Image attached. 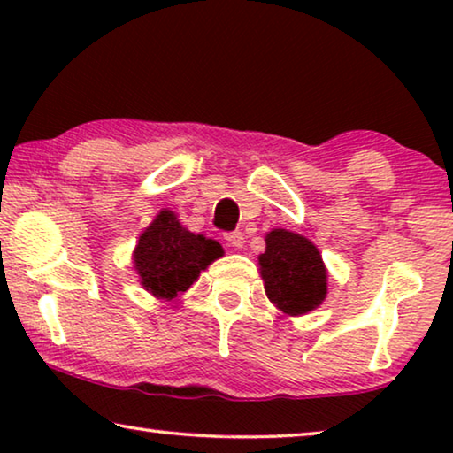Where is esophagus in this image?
<instances>
[{
  "label": "esophagus",
  "instance_id": "34e87169",
  "mask_svg": "<svg viewBox=\"0 0 453 453\" xmlns=\"http://www.w3.org/2000/svg\"><path fill=\"white\" fill-rule=\"evenodd\" d=\"M226 242H227V245H232V248L240 250V248H243L245 237L242 232H229V234H226Z\"/></svg>",
  "mask_w": 453,
  "mask_h": 453
}]
</instances>
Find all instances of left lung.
<instances>
[{
	"label": "left lung",
	"instance_id": "obj_1",
	"mask_svg": "<svg viewBox=\"0 0 453 453\" xmlns=\"http://www.w3.org/2000/svg\"><path fill=\"white\" fill-rule=\"evenodd\" d=\"M257 262L267 300L286 316H303L324 303L327 267L308 237L272 229L265 234V251Z\"/></svg>",
	"mask_w": 453,
	"mask_h": 453
}]
</instances>
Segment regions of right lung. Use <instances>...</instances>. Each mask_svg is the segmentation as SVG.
I'll list each match as a JSON object with an SVG mask.
<instances>
[{"label": "right lung", "instance_id": "obj_1", "mask_svg": "<svg viewBox=\"0 0 453 453\" xmlns=\"http://www.w3.org/2000/svg\"><path fill=\"white\" fill-rule=\"evenodd\" d=\"M224 256L219 242L191 234L172 210H162L140 234L132 254L140 283L157 300H175L205 267Z\"/></svg>", "mask_w": 453, "mask_h": 453}]
</instances>
